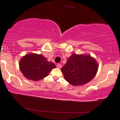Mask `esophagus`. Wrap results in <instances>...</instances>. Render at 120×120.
<instances>
[{
  "label": "esophagus",
  "mask_w": 120,
  "mask_h": 120,
  "mask_svg": "<svg viewBox=\"0 0 120 120\" xmlns=\"http://www.w3.org/2000/svg\"><path fill=\"white\" fill-rule=\"evenodd\" d=\"M61 67H62V65L61 64H58L57 65V68H59V69H60L61 68Z\"/></svg>",
  "instance_id": "obj_1"
}]
</instances>
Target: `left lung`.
Masks as SVG:
<instances>
[{
    "label": "left lung",
    "mask_w": 120,
    "mask_h": 120,
    "mask_svg": "<svg viewBox=\"0 0 120 120\" xmlns=\"http://www.w3.org/2000/svg\"><path fill=\"white\" fill-rule=\"evenodd\" d=\"M98 64L89 55L73 53L61 69L65 79L73 86H82L95 76Z\"/></svg>",
    "instance_id": "obj_1"
}]
</instances>
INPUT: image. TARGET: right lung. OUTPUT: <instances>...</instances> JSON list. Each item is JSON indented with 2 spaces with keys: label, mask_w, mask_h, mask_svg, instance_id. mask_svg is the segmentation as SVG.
<instances>
[{
  "label": "right lung",
  "mask_w": 120,
  "mask_h": 120,
  "mask_svg": "<svg viewBox=\"0 0 120 120\" xmlns=\"http://www.w3.org/2000/svg\"><path fill=\"white\" fill-rule=\"evenodd\" d=\"M20 69L25 77L34 81L41 80L56 68L52 61H49L42 54L35 53L22 56L19 63Z\"/></svg>",
  "instance_id": "right-lung-1"
}]
</instances>
